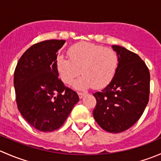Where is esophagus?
<instances>
[{"mask_svg": "<svg viewBox=\"0 0 161 161\" xmlns=\"http://www.w3.org/2000/svg\"><path fill=\"white\" fill-rule=\"evenodd\" d=\"M78 95H79V98L82 99V97H83L84 96H85V93H84V92H78Z\"/></svg>", "mask_w": 161, "mask_h": 161, "instance_id": "1", "label": "esophagus"}]
</instances>
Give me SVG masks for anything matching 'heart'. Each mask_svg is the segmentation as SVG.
Returning a JSON list of instances; mask_svg holds the SVG:
<instances>
[{
	"label": "heart",
	"instance_id": "heart-1",
	"mask_svg": "<svg viewBox=\"0 0 161 161\" xmlns=\"http://www.w3.org/2000/svg\"><path fill=\"white\" fill-rule=\"evenodd\" d=\"M69 55V59L63 55L57 58V71L65 84H71L82 71L83 75L73 83V87L78 90L106 86L118 69V55L111 48L82 42L71 47Z\"/></svg>",
	"mask_w": 161,
	"mask_h": 161
}]
</instances>
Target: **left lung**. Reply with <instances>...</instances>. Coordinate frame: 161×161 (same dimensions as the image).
<instances>
[{
  "mask_svg": "<svg viewBox=\"0 0 161 161\" xmlns=\"http://www.w3.org/2000/svg\"><path fill=\"white\" fill-rule=\"evenodd\" d=\"M118 65L111 82L93 93L97 105L94 119L108 132L119 133L140 118L149 101L150 71L139 55L123 47L113 45Z\"/></svg>",
  "mask_w": 161,
  "mask_h": 161,
  "instance_id": "left-lung-1",
  "label": "left lung"
}]
</instances>
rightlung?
<instances>
[{
    "mask_svg": "<svg viewBox=\"0 0 161 161\" xmlns=\"http://www.w3.org/2000/svg\"><path fill=\"white\" fill-rule=\"evenodd\" d=\"M65 40H50L36 43L22 54L14 74L19 111L40 131L59 129L79 97L58 79L56 60Z\"/></svg>",
    "mask_w": 161,
    "mask_h": 161,
    "instance_id": "right-lung-1",
    "label": "right lung"
}]
</instances>
